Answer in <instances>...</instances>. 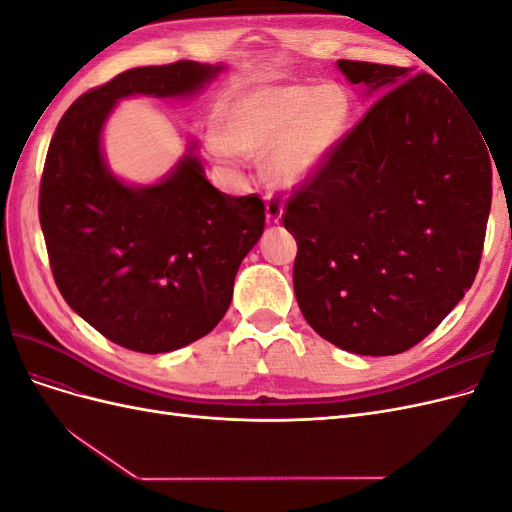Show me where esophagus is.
Wrapping results in <instances>:
<instances>
[{"label": "esophagus", "instance_id": "esophagus-1", "mask_svg": "<svg viewBox=\"0 0 512 512\" xmlns=\"http://www.w3.org/2000/svg\"><path fill=\"white\" fill-rule=\"evenodd\" d=\"M265 205H267V222L269 224H280L282 215H284V205L271 194H267Z\"/></svg>", "mask_w": 512, "mask_h": 512}]
</instances>
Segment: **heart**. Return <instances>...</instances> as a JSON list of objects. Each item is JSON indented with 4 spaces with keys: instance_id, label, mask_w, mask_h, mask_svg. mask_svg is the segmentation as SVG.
Here are the masks:
<instances>
[{
    "instance_id": "obj_1",
    "label": "heart",
    "mask_w": 512,
    "mask_h": 512,
    "mask_svg": "<svg viewBox=\"0 0 512 512\" xmlns=\"http://www.w3.org/2000/svg\"><path fill=\"white\" fill-rule=\"evenodd\" d=\"M352 104L333 85L265 83L243 89L220 117V130L207 136L224 164L262 156V175L275 188H301L344 141Z\"/></svg>"
}]
</instances>
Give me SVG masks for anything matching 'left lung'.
Listing matches in <instances>:
<instances>
[{
  "label": "left lung",
  "mask_w": 512,
  "mask_h": 512,
  "mask_svg": "<svg viewBox=\"0 0 512 512\" xmlns=\"http://www.w3.org/2000/svg\"><path fill=\"white\" fill-rule=\"evenodd\" d=\"M337 68L381 100L288 200L284 226L299 247L292 284L320 337L389 356L427 337L474 282L491 149L431 74L348 59Z\"/></svg>",
  "instance_id": "left-lung-1"
}]
</instances>
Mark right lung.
Listing matches in <instances>:
<instances>
[{
    "mask_svg": "<svg viewBox=\"0 0 512 512\" xmlns=\"http://www.w3.org/2000/svg\"><path fill=\"white\" fill-rule=\"evenodd\" d=\"M224 70L177 61L121 72L68 108L46 153L40 226L55 284L85 322L134 352L177 350L218 327L265 205L213 188L194 138L160 181L119 179L102 149L106 119L130 96L192 98Z\"/></svg>",
    "mask_w": 512,
    "mask_h": 512,
    "instance_id": "obj_1",
    "label": "right lung"
}]
</instances>
